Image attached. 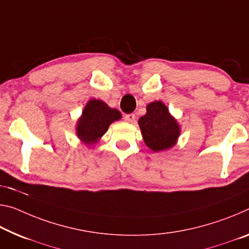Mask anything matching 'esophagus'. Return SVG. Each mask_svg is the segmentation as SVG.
<instances>
[{"mask_svg": "<svg viewBox=\"0 0 249 249\" xmlns=\"http://www.w3.org/2000/svg\"><path fill=\"white\" fill-rule=\"evenodd\" d=\"M124 120L126 122H128V123H133V122L135 121V115H134V114H127V115L124 116Z\"/></svg>", "mask_w": 249, "mask_h": 249, "instance_id": "34e87169", "label": "esophagus"}]
</instances>
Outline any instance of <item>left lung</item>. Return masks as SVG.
Here are the masks:
<instances>
[{
	"instance_id": "1",
	"label": "left lung",
	"mask_w": 249,
	"mask_h": 249,
	"mask_svg": "<svg viewBox=\"0 0 249 249\" xmlns=\"http://www.w3.org/2000/svg\"><path fill=\"white\" fill-rule=\"evenodd\" d=\"M144 143L153 152H164L175 146L180 135V126L161 101L146 106V114L139 120Z\"/></svg>"
}]
</instances>
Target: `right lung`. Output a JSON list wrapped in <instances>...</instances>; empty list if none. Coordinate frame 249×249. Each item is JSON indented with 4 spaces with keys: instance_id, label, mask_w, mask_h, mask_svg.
Here are the masks:
<instances>
[{
    "instance_id": "right-lung-1",
    "label": "right lung",
    "mask_w": 249,
    "mask_h": 249,
    "mask_svg": "<svg viewBox=\"0 0 249 249\" xmlns=\"http://www.w3.org/2000/svg\"><path fill=\"white\" fill-rule=\"evenodd\" d=\"M122 114L101 100L90 98L76 123V135L86 145H93L107 132L109 125L120 121Z\"/></svg>"
}]
</instances>
